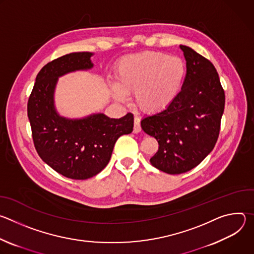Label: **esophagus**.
Here are the masks:
<instances>
[{
	"mask_svg": "<svg viewBox=\"0 0 254 254\" xmlns=\"http://www.w3.org/2000/svg\"><path fill=\"white\" fill-rule=\"evenodd\" d=\"M141 130V127H140V119L138 117H134V120H133V132L137 133Z\"/></svg>",
	"mask_w": 254,
	"mask_h": 254,
	"instance_id": "esophagus-1",
	"label": "esophagus"
}]
</instances>
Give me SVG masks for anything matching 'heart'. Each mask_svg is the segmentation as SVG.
I'll use <instances>...</instances> for the list:
<instances>
[{
    "mask_svg": "<svg viewBox=\"0 0 254 254\" xmlns=\"http://www.w3.org/2000/svg\"><path fill=\"white\" fill-rule=\"evenodd\" d=\"M186 76L184 61L158 51H144L124 57L118 64L114 96L126 100L134 92L136 106L157 114L167 108L182 89Z\"/></svg>",
    "mask_w": 254,
    "mask_h": 254,
    "instance_id": "b5f03b06",
    "label": "heart"
}]
</instances>
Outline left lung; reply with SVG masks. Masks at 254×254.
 Returning a JSON list of instances; mask_svg holds the SVG:
<instances>
[{"instance_id":"left-lung-1","label":"left lung","mask_w":254,"mask_h":254,"mask_svg":"<svg viewBox=\"0 0 254 254\" xmlns=\"http://www.w3.org/2000/svg\"><path fill=\"white\" fill-rule=\"evenodd\" d=\"M186 76L180 93L164 111L140 122L159 150L151 164L167 174L186 173L214 149L220 131L225 94L214 65L192 48L180 45Z\"/></svg>"}]
</instances>
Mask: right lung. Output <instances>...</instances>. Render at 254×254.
<instances>
[{
	"label": "right lung",
	"mask_w": 254,
	"mask_h": 254,
	"mask_svg": "<svg viewBox=\"0 0 254 254\" xmlns=\"http://www.w3.org/2000/svg\"><path fill=\"white\" fill-rule=\"evenodd\" d=\"M91 52H74L47 63L36 77L28 100L34 146L40 158L57 173L74 180L89 179L111 160L115 143L132 131L133 116L110 119L95 114L80 120L60 117L54 106L58 77L92 68Z\"/></svg>",
	"instance_id": "right-lung-1"
}]
</instances>
